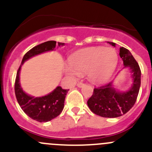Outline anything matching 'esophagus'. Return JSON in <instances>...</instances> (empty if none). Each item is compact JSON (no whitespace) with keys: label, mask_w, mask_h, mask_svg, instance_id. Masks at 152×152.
<instances>
[{"label":"esophagus","mask_w":152,"mask_h":152,"mask_svg":"<svg viewBox=\"0 0 152 152\" xmlns=\"http://www.w3.org/2000/svg\"><path fill=\"white\" fill-rule=\"evenodd\" d=\"M77 85V87H82V86H84V83H82V82H78L77 85Z\"/></svg>","instance_id":"1"}]
</instances>
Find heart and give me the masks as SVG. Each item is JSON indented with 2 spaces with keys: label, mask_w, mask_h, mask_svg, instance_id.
<instances>
[{
  "label": "heart",
  "mask_w": 152,
  "mask_h": 152,
  "mask_svg": "<svg viewBox=\"0 0 152 152\" xmlns=\"http://www.w3.org/2000/svg\"><path fill=\"white\" fill-rule=\"evenodd\" d=\"M118 62V56L114 48L90 47L70 55L69 65H65L64 70L71 78L78 77L79 73L88 72L90 80L96 83H103L113 76Z\"/></svg>",
  "instance_id": "obj_1"
}]
</instances>
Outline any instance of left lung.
<instances>
[{
  "mask_svg": "<svg viewBox=\"0 0 152 152\" xmlns=\"http://www.w3.org/2000/svg\"><path fill=\"white\" fill-rule=\"evenodd\" d=\"M108 42L115 46L114 42ZM119 55L123 60L124 68L128 67L131 72L132 84L130 88L126 91H119L115 88L112 81L107 85L95 88L93 95L87 101L90 110L104 118L120 117L129 111L137 100L140 90L141 71L138 63L125 48H120Z\"/></svg>",
  "mask_w": 152,
  "mask_h": 152,
  "instance_id": "1",
  "label": "left lung"
}]
</instances>
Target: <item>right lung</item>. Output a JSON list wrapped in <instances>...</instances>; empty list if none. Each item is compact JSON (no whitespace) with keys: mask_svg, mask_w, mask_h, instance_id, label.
<instances>
[{"mask_svg":"<svg viewBox=\"0 0 152 152\" xmlns=\"http://www.w3.org/2000/svg\"><path fill=\"white\" fill-rule=\"evenodd\" d=\"M56 42L47 41L28 50L23 58L22 62L18 70L15 79V92L18 104L24 113L31 118L39 122H48L57 117L64 108L65 96L69 90H64L57 86L51 93L42 97H34L23 91L20 83V73L24 62L33 56L45 52L53 50ZM65 43L58 42V46H63Z\"/></svg>","mask_w":152,"mask_h":152,"instance_id":"right-lung-1","label":"right lung"}]
</instances>
